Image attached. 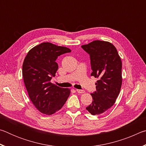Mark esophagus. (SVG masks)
Wrapping results in <instances>:
<instances>
[{"instance_id":"34e87169","label":"esophagus","mask_w":146,"mask_h":146,"mask_svg":"<svg viewBox=\"0 0 146 146\" xmlns=\"http://www.w3.org/2000/svg\"><path fill=\"white\" fill-rule=\"evenodd\" d=\"M76 91L78 93H84L85 92L84 90H76Z\"/></svg>"}]
</instances>
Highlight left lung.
<instances>
[{"label": "left lung", "instance_id": "8db88e82", "mask_svg": "<svg viewBox=\"0 0 146 146\" xmlns=\"http://www.w3.org/2000/svg\"><path fill=\"white\" fill-rule=\"evenodd\" d=\"M90 58L92 73L98 78L93 102L86 108L91 115H100L114 104L122 86V61L117 49L108 42L95 40L81 46Z\"/></svg>", "mask_w": 146, "mask_h": 146}]
</instances>
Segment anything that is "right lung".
Segmentation results:
<instances>
[{"label":"right lung","mask_w":146,"mask_h":146,"mask_svg":"<svg viewBox=\"0 0 146 146\" xmlns=\"http://www.w3.org/2000/svg\"><path fill=\"white\" fill-rule=\"evenodd\" d=\"M71 51L66 47L43 42L32 48L24 59V84L31 102L44 114L50 115L60 110L70 96V90L54 85L51 80L58 68V56Z\"/></svg>","instance_id":"right-lung-1"}]
</instances>
